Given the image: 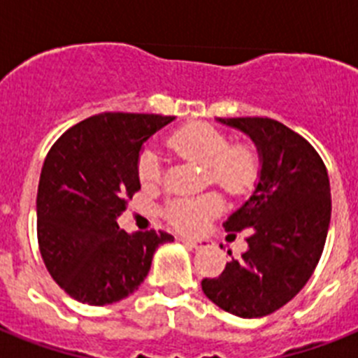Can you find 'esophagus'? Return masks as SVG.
Returning <instances> with one entry per match:
<instances>
[{"label":"esophagus","mask_w":358,"mask_h":358,"mask_svg":"<svg viewBox=\"0 0 358 358\" xmlns=\"http://www.w3.org/2000/svg\"><path fill=\"white\" fill-rule=\"evenodd\" d=\"M181 242L194 249H206L208 245H210V243H208V240H202V238H181Z\"/></svg>","instance_id":"obj_1"}]
</instances>
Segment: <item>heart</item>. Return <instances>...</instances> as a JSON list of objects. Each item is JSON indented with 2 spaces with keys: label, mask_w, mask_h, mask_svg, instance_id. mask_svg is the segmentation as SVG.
Instances as JSON below:
<instances>
[{
  "label": "heart",
  "mask_w": 358,
  "mask_h": 358,
  "mask_svg": "<svg viewBox=\"0 0 358 358\" xmlns=\"http://www.w3.org/2000/svg\"><path fill=\"white\" fill-rule=\"evenodd\" d=\"M169 147L177 156L192 159L206 169L211 185L231 195L245 194L255 185L260 161L249 145H233L224 132L208 123H189L177 129L169 138ZM138 177L143 186L161 181V159L156 150L145 148L138 157ZM222 202L217 195L172 199L164 208V217L185 233H197L210 218L220 211Z\"/></svg>",
  "instance_id": "b5f03b06"
}]
</instances>
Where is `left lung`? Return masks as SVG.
Listing matches in <instances>:
<instances>
[{"instance_id":"1","label":"left lung","mask_w":358,"mask_h":358,"mask_svg":"<svg viewBox=\"0 0 358 358\" xmlns=\"http://www.w3.org/2000/svg\"><path fill=\"white\" fill-rule=\"evenodd\" d=\"M218 122L255 141L262 169L251 197L224 222L229 233L249 231V249L201 285L229 314L264 317L287 305L317 267L330 226V179L315 148L283 123L258 116Z\"/></svg>"}]
</instances>
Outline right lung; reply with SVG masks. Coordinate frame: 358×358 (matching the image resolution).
<instances>
[{"label":"right lung","mask_w":358,"mask_h":358,"mask_svg":"<svg viewBox=\"0 0 358 358\" xmlns=\"http://www.w3.org/2000/svg\"><path fill=\"white\" fill-rule=\"evenodd\" d=\"M173 116L102 113L73 125L50 148L37 189L44 265L64 292L103 306L131 296L150 271L164 231L120 229L116 218L141 188L145 141Z\"/></svg>","instance_id":"1"}]
</instances>
